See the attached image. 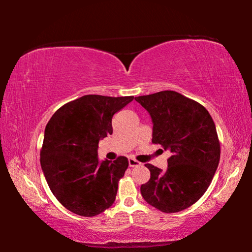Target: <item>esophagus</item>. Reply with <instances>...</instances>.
I'll return each instance as SVG.
<instances>
[{
	"instance_id": "esophagus-1",
	"label": "esophagus",
	"mask_w": 252,
	"mask_h": 252,
	"mask_svg": "<svg viewBox=\"0 0 252 252\" xmlns=\"http://www.w3.org/2000/svg\"><path fill=\"white\" fill-rule=\"evenodd\" d=\"M141 163H140L139 161H136L135 159H132V158H130L129 159V165L131 168H133V167H138V165H140Z\"/></svg>"
}]
</instances>
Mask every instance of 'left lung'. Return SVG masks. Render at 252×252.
<instances>
[{
    "label": "left lung",
    "instance_id": "obj_1",
    "mask_svg": "<svg viewBox=\"0 0 252 252\" xmlns=\"http://www.w3.org/2000/svg\"><path fill=\"white\" fill-rule=\"evenodd\" d=\"M152 119V142L171 152L164 171L147 163L146 201L165 213L185 210L206 192L220 160V142L207 109L176 91L134 97Z\"/></svg>",
    "mask_w": 252,
    "mask_h": 252
}]
</instances>
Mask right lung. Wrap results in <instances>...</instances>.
Segmentation results:
<instances>
[{"label": "right lung", "mask_w": 252, "mask_h": 252, "mask_svg": "<svg viewBox=\"0 0 252 252\" xmlns=\"http://www.w3.org/2000/svg\"><path fill=\"white\" fill-rule=\"evenodd\" d=\"M133 96L83 95L61 106L45 126L41 167L58 201L82 217L112 206L129 161L97 159L100 139L112 134V117Z\"/></svg>", "instance_id": "right-lung-1"}]
</instances>
